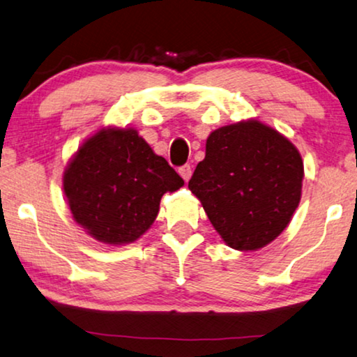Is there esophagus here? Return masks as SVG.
I'll return each instance as SVG.
<instances>
[{
    "mask_svg": "<svg viewBox=\"0 0 357 357\" xmlns=\"http://www.w3.org/2000/svg\"><path fill=\"white\" fill-rule=\"evenodd\" d=\"M178 172L184 181H189L190 176H192V168H190V165H183V167H179Z\"/></svg>",
    "mask_w": 357,
    "mask_h": 357,
    "instance_id": "obj_1",
    "label": "esophagus"
}]
</instances>
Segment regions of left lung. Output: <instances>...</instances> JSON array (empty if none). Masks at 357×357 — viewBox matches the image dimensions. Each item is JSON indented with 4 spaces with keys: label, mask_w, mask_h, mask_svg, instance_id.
Instances as JSON below:
<instances>
[{
    "label": "left lung",
    "mask_w": 357,
    "mask_h": 357,
    "mask_svg": "<svg viewBox=\"0 0 357 357\" xmlns=\"http://www.w3.org/2000/svg\"><path fill=\"white\" fill-rule=\"evenodd\" d=\"M301 181L296 147L271 126L248 120L211 132L189 189L222 241L247 252L285 229L300 204Z\"/></svg>",
    "instance_id": "1"
}]
</instances>
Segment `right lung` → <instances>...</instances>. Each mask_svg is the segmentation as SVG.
I'll use <instances>...</instances> for the list:
<instances>
[{"label":"right lung","mask_w":357,"mask_h":357,"mask_svg":"<svg viewBox=\"0 0 357 357\" xmlns=\"http://www.w3.org/2000/svg\"><path fill=\"white\" fill-rule=\"evenodd\" d=\"M183 184L168 162L128 128L96 132L63 173V192L75 221L110 245L139 238L155 221L162 195Z\"/></svg>","instance_id":"right-lung-1"}]
</instances>
